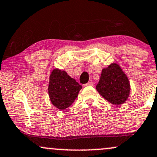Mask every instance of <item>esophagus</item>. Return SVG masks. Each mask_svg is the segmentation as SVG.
Instances as JSON below:
<instances>
[{
	"mask_svg": "<svg viewBox=\"0 0 157 157\" xmlns=\"http://www.w3.org/2000/svg\"><path fill=\"white\" fill-rule=\"evenodd\" d=\"M93 85H94L93 82H89V83L85 84V86H93Z\"/></svg>",
	"mask_w": 157,
	"mask_h": 157,
	"instance_id": "34e87169",
	"label": "esophagus"
}]
</instances>
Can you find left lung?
I'll return each instance as SVG.
<instances>
[{
	"label": "left lung",
	"mask_w": 157,
	"mask_h": 157,
	"mask_svg": "<svg viewBox=\"0 0 157 157\" xmlns=\"http://www.w3.org/2000/svg\"><path fill=\"white\" fill-rule=\"evenodd\" d=\"M96 90L105 99L115 105L125 103L131 90L128 77L117 63L102 69Z\"/></svg>",
	"instance_id": "8db88e82"
}]
</instances>
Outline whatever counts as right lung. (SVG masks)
<instances>
[{
	"label": "right lung",
	"mask_w": 157,
	"mask_h": 157,
	"mask_svg": "<svg viewBox=\"0 0 157 157\" xmlns=\"http://www.w3.org/2000/svg\"><path fill=\"white\" fill-rule=\"evenodd\" d=\"M82 86L71 78L65 71L55 68L49 80L48 93L52 105L59 110L68 108L77 98Z\"/></svg>",
	"instance_id": "right-lung-1"
}]
</instances>
